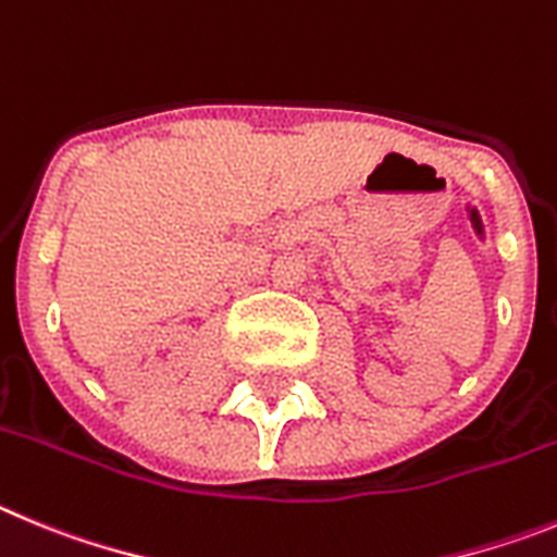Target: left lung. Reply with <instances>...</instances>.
I'll return each instance as SVG.
<instances>
[{"label": "left lung", "mask_w": 557, "mask_h": 557, "mask_svg": "<svg viewBox=\"0 0 557 557\" xmlns=\"http://www.w3.org/2000/svg\"><path fill=\"white\" fill-rule=\"evenodd\" d=\"M469 216H472V224H474V230H478V235H483V222H480V213L478 210H469Z\"/></svg>", "instance_id": "8db88e82"}]
</instances>
